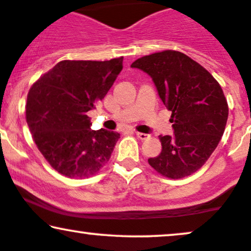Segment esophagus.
<instances>
[{"label":"esophagus","mask_w":251,"mask_h":251,"mask_svg":"<svg viewBox=\"0 0 251 251\" xmlns=\"http://www.w3.org/2000/svg\"><path fill=\"white\" fill-rule=\"evenodd\" d=\"M135 134H136V136H137L138 138H141V140H147V138H149V137H150L149 135H148V134H143V132H138V131H136Z\"/></svg>","instance_id":"esophagus-1"}]
</instances>
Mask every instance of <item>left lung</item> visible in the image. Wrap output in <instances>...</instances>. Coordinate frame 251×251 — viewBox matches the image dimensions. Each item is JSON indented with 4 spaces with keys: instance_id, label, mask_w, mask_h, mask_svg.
I'll use <instances>...</instances> for the list:
<instances>
[{
    "instance_id": "8db88e82",
    "label": "left lung",
    "mask_w": 251,
    "mask_h": 251,
    "mask_svg": "<svg viewBox=\"0 0 251 251\" xmlns=\"http://www.w3.org/2000/svg\"><path fill=\"white\" fill-rule=\"evenodd\" d=\"M131 67L150 75L172 113L173 136H159L162 152L148 162L168 178L187 177L206 163L224 135L228 104L221 86L200 64L178 51L145 55Z\"/></svg>"
}]
</instances>
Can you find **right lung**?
<instances>
[{
  "label": "right lung",
  "mask_w": 251,
  "mask_h": 251,
  "mask_svg": "<svg viewBox=\"0 0 251 251\" xmlns=\"http://www.w3.org/2000/svg\"><path fill=\"white\" fill-rule=\"evenodd\" d=\"M123 57L63 60L42 75L26 99V122L45 159L61 175L86 178L106 165L120 134L92 130L87 113L109 91Z\"/></svg>",
  "instance_id": "1"
}]
</instances>
